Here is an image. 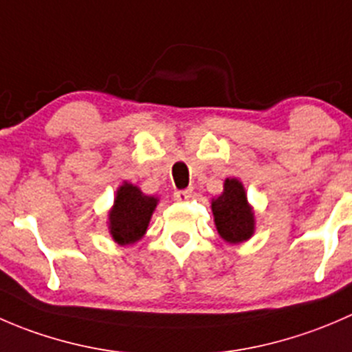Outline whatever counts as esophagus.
Here are the masks:
<instances>
[{
    "instance_id": "1",
    "label": "esophagus",
    "mask_w": 352,
    "mask_h": 352,
    "mask_svg": "<svg viewBox=\"0 0 352 352\" xmlns=\"http://www.w3.org/2000/svg\"><path fill=\"white\" fill-rule=\"evenodd\" d=\"M190 197H191L190 188H186V190H176L175 191V200L176 201H186Z\"/></svg>"
}]
</instances>
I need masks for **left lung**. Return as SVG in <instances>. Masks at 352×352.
Listing matches in <instances>:
<instances>
[{
	"mask_svg": "<svg viewBox=\"0 0 352 352\" xmlns=\"http://www.w3.org/2000/svg\"><path fill=\"white\" fill-rule=\"evenodd\" d=\"M212 214L217 232L231 245L246 241L255 232V215L246 198L245 186L236 177L224 181V191L212 200Z\"/></svg>",
	"mask_w": 352,
	"mask_h": 352,
	"instance_id": "1",
	"label": "left lung"
}]
</instances>
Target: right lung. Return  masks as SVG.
Masks as SVG:
<instances>
[{
	"mask_svg": "<svg viewBox=\"0 0 352 352\" xmlns=\"http://www.w3.org/2000/svg\"><path fill=\"white\" fill-rule=\"evenodd\" d=\"M157 201L155 197L142 193L135 184H121L109 210V232L114 241L121 246L137 243L147 231Z\"/></svg>",
	"mask_w": 352,
	"mask_h": 352,
	"instance_id": "right-lung-1",
	"label": "right lung"
}]
</instances>
